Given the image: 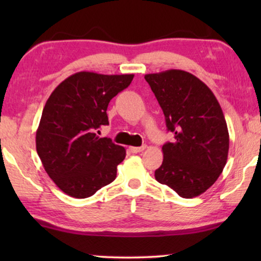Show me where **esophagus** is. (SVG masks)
Instances as JSON below:
<instances>
[{"label": "esophagus", "instance_id": "34e87169", "mask_svg": "<svg viewBox=\"0 0 261 261\" xmlns=\"http://www.w3.org/2000/svg\"><path fill=\"white\" fill-rule=\"evenodd\" d=\"M146 148V146H140V147H129V151L132 153H139V152H142L144 149Z\"/></svg>", "mask_w": 261, "mask_h": 261}]
</instances>
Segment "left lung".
<instances>
[{
    "mask_svg": "<svg viewBox=\"0 0 261 261\" xmlns=\"http://www.w3.org/2000/svg\"><path fill=\"white\" fill-rule=\"evenodd\" d=\"M173 142L163 146L154 177L180 197H197L217 180L227 163L229 134L220 103L201 80L183 70L148 73Z\"/></svg>",
    "mask_w": 261,
    "mask_h": 261,
    "instance_id": "obj_1",
    "label": "left lung"
}]
</instances>
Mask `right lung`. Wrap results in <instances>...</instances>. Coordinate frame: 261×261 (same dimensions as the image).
<instances>
[{
  "label": "right lung",
  "mask_w": 261,
  "mask_h": 261,
  "mask_svg": "<svg viewBox=\"0 0 261 261\" xmlns=\"http://www.w3.org/2000/svg\"><path fill=\"white\" fill-rule=\"evenodd\" d=\"M133 77L82 71L63 81L46 102L35 137L37 152L49 178L71 197H90L116 178L126 149L99 138L96 129L109 124L110 99Z\"/></svg>",
  "instance_id": "obj_1"
}]
</instances>
